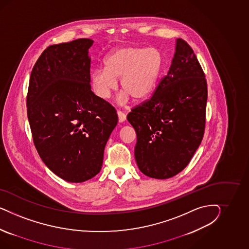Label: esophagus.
I'll list each match as a JSON object with an SVG mask.
<instances>
[{
    "mask_svg": "<svg viewBox=\"0 0 249 249\" xmlns=\"http://www.w3.org/2000/svg\"><path fill=\"white\" fill-rule=\"evenodd\" d=\"M117 113H118V117H119V121L120 122H124V121H126V114L123 113L122 111H120V110Z\"/></svg>",
    "mask_w": 249,
    "mask_h": 249,
    "instance_id": "34e87169",
    "label": "esophagus"
}]
</instances>
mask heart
<instances>
[{"instance_id":"1","label":"heart","mask_w":249,"mask_h":249,"mask_svg":"<svg viewBox=\"0 0 249 249\" xmlns=\"http://www.w3.org/2000/svg\"><path fill=\"white\" fill-rule=\"evenodd\" d=\"M103 65L104 68H97L91 73L92 90L105 100L118 89L117 79H121L123 91L118 100L125 104L130 97L135 101L151 97L164 71L165 59L157 48L127 45L111 50L106 55Z\"/></svg>"}]
</instances>
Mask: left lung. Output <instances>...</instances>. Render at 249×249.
<instances>
[{
    "instance_id": "8db88e82",
    "label": "left lung",
    "mask_w": 249,
    "mask_h": 249,
    "mask_svg": "<svg viewBox=\"0 0 249 249\" xmlns=\"http://www.w3.org/2000/svg\"><path fill=\"white\" fill-rule=\"evenodd\" d=\"M206 101L204 71L191 46L178 38L168 74L152 97L127 116L142 174L168 179L188 165L204 137Z\"/></svg>"
}]
</instances>
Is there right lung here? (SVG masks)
Returning a JSON list of instances; mask_svg holds the SVG:
<instances>
[{
    "label": "right lung",
    "instance_id": "right-lung-1",
    "mask_svg": "<svg viewBox=\"0 0 249 249\" xmlns=\"http://www.w3.org/2000/svg\"><path fill=\"white\" fill-rule=\"evenodd\" d=\"M88 38L48 46L32 70L27 116L45 165L69 182L100 172L106 144L118 123L112 106L90 87Z\"/></svg>",
    "mask_w": 249,
    "mask_h": 249
}]
</instances>
